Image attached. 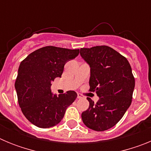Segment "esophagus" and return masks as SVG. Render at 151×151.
<instances>
[{
    "label": "esophagus",
    "mask_w": 151,
    "mask_h": 151,
    "mask_svg": "<svg viewBox=\"0 0 151 151\" xmlns=\"http://www.w3.org/2000/svg\"><path fill=\"white\" fill-rule=\"evenodd\" d=\"M77 97H78V99H83V98H85V96L82 95V94H78Z\"/></svg>",
    "instance_id": "1"
}]
</instances>
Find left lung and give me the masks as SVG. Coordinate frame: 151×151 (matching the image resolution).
Listing matches in <instances>:
<instances>
[{
  "label": "left lung",
  "mask_w": 151,
  "mask_h": 151,
  "mask_svg": "<svg viewBox=\"0 0 151 151\" xmlns=\"http://www.w3.org/2000/svg\"><path fill=\"white\" fill-rule=\"evenodd\" d=\"M80 54L91 67L89 91L96 92L99 100L90 97L89 108L82 113L88 128L97 132L113 127L132 104L134 78L128 60L106 45L81 48Z\"/></svg>",
  "instance_id": "left-lung-1"
}]
</instances>
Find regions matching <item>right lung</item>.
Instances as JSON below:
<instances>
[{
    "mask_svg": "<svg viewBox=\"0 0 151 151\" xmlns=\"http://www.w3.org/2000/svg\"><path fill=\"white\" fill-rule=\"evenodd\" d=\"M79 54V49L46 46L35 50L21 62L16 79L18 102L23 115L37 127L59 123L66 108L76 99L74 91L54 95L51 82L61 77L64 65Z\"/></svg>",
    "mask_w": 151,
    "mask_h": 151,
    "instance_id": "add662e5",
    "label": "right lung"
}]
</instances>
